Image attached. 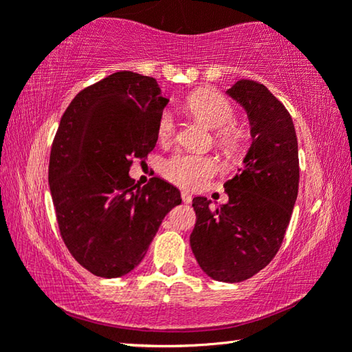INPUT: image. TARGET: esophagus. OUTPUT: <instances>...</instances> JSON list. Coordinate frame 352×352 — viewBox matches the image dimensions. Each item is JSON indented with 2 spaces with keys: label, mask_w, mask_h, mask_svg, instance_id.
Here are the masks:
<instances>
[{
  "label": "esophagus",
  "mask_w": 352,
  "mask_h": 352,
  "mask_svg": "<svg viewBox=\"0 0 352 352\" xmlns=\"http://www.w3.org/2000/svg\"><path fill=\"white\" fill-rule=\"evenodd\" d=\"M182 200H183V204H190V201H192V195H190L189 192H186V190H183V192H182Z\"/></svg>",
  "instance_id": "1"
}]
</instances>
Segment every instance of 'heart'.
I'll use <instances>...</instances> for the list:
<instances>
[{
	"label": "heart",
	"mask_w": 352,
	"mask_h": 352,
	"mask_svg": "<svg viewBox=\"0 0 352 352\" xmlns=\"http://www.w3.org/2000/svg\"><path fill=\"white\" fill-rule=\"evenodd\" d=\"M188 109L211 130H219V140L225 144H234L237 133L230 126L233 124L234 110L222 94L216 91H200L188 99ZM177 129L172 111L164 110L158 118L157 132L160 140H169ZM217 164L210 157L190 153H175L163 164L164 175L183 188L197 189L204 186L210 177L216 174Z\"/></svg>",
	"instance_id": "obj_1"
}]
</instances>
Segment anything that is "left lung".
I'll use <instances>...</instances> for the list:
<instances>
[{"instance_id":"left-lung-1","label":"left lung","mask_w":352,"mask_h":352,"mask_svg":"<svg viewBox=\"0 0 352 352\" xmlns=\"http://www.w3.org/2000/svg\"><path fill=\"white\" fill-rule=\"evenodd\" d=\"M247 111L250 144L243 168L223 188L228 201L194 197L189 242L200 269L222 283L252 278L275 258L294 211L300 164L294 121L259 82L241 79L225 91Z\"/></svg>"}]
</instances>
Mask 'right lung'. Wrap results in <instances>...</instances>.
I'll return each instance as SVG.
<instances>
[{
	"mask_svg": "<svg viewBox=\"0 0 352 352\" xmlns=\"http://www.w3.org/2000/svg\"><path fill=\"white\" fill-rule=\"evenodd\" d=\"M169 100L152 77L118 71L82 90L58 124L50 157V190L65 245L100 278L132 272L180 190L153 177L130 178V158L157 144Z\"/></svg>",
	"mask_w": 352,
	"mask_h": 352,
	"instance_id": "obj_1",
	"label": "right lung"
}]
</instances>
